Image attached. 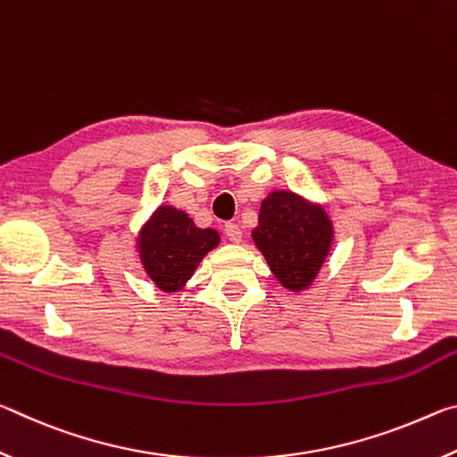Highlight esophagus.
<instances>
[{"instance_id":"1","label":"esophagus","mask_w":457,"mask_h":457,"mask_svg":"<svg viewBox=\"0 0 457 457\" xmlns=\"http://www.w3.org/2000/svg\"><path fill=\"white\" fill-rule=\"evenodd\" d=\"M223 234H226L229 242H242V228H239L237 223H226V226H223Z\"/></svg>"}]
</instances>
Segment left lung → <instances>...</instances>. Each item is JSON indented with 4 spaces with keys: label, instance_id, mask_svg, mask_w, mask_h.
Returning a JSON list of instances; mask_svg holds the SVG:
<instances>
[{
    "label": "left lung",
    "instance_id": "left-lung-1",
    "mask_svg": "<svg viewBox=\"0 0 457 457\" xmlns=\"http://www.w3.org/2000/svg\"><path fill=\"white\" fill-rule=\"evenodd\" d=\"M253 242L274 276L290 290L308 288L332 242L327 213L290 191H274L262 201Z\"/></svg>",
    "mask_w": 457,
    "mask_h": 457
}]
</instances>
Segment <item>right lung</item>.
Wrapping results in <instances>:
<instances>
[{
  "label": "right lung",
  "instance_id": "1",
  "mask_svg": "<svg viewBox=\"0 0 457 457\" xmlns=\"http://www.w3.org/2000/svg\"><path fill=\"white\" fill-rule=\"evenodd\" d=\"M220 244L218 231L199 229L187 213L159 207L143 229L141 260L161 290L173 292L189 280L199 262Z\"/></svg>",
  "mask_w": 457,
  "mask_h": 457
}]
</instances>
